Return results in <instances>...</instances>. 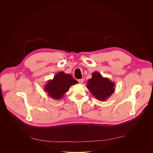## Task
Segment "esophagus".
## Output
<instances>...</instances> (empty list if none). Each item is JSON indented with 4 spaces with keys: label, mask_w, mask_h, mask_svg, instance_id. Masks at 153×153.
Wrapping results in <instances>:
<instances>
[{
    "label": "esophagus",
    "mask_w": 153,
    "mask_h": 153,
    "mask_svg": "<svg viewBox=\"0 0 153 153\" xmlns=\"http://www.w3.org/2000/svg\"><path fill=\"white\" fill-rule=\"evenodd\" d=\"M78 82H79L80 84H82V83L84 82V79H79V80H78Z\"/></svg>",
    "instance_id": "obj_1"
}]
</instances>
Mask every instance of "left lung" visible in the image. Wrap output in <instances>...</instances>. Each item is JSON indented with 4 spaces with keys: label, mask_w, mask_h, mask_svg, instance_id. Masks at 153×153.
<instances>
[{
    "label": "left lung",
    "mask_w": 153,
    "mask_h": 153,
    "mask_svg": "<svg viewBox=\"0 0 153 153\" xmlns=\"http://www.w3.org/2000/svg\"><path fill=\"white\" fill-rule=\"evenodd\" d=\"M87 83L88 89L100 101L106 100L115 91V83L108 78L103 77L99 72H93Z\"/></svg>",
    "instance_id": "8db88e82"
}]
</instances>
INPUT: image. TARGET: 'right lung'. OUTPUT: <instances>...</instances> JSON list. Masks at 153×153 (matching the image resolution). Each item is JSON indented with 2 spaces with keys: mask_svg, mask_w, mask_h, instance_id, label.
<instances>
[{
  "mask_svg": "<svg viewBox=\"0 0 153 153\" xmlns=\"http://www.w3.org/2000/svg\"><path fill=\"white\" fill-rule=\"evenodd\" d=\"M77 83L71 74H65L61 71L56 74L53 80L48 81L44 89L50 97L59 100L62 98L63 95L69 91L71 85Z\"/></svg>",
  "mask_w": 153,
  "mask_h": 153,
  "instance_id": "right-lung-1",
  "label": "right lung"
}]
</instances>
